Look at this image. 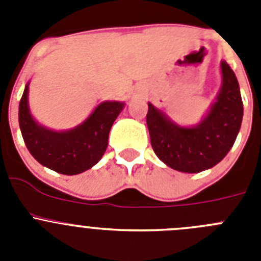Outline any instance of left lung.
Returning a JSON list of instances; mask_svg holds the SVG:
<instances>
[{"label":"left lung","mask_w":261,"mask_h":261,"mask_svg":"<svg viewBox=\"0 0 261 261\" xmlns=\"http://www.w3.org/2000/svg\"><path fill=\"white\" fill-rule=\"evenodd\" d=\"M223 84L208 116L195 128H181L149 103L146 124L154 153L168 167L200 172L221 162L234 145L243 119L238 80L229 64H221Z\"/></svg>","instance_id":"obj_1"}]
</instances>
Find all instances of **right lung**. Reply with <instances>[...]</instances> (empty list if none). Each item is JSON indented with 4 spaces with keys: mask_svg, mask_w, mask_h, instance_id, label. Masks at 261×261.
Returning <instances> with one entry per match:
<instances>
[{
    "mask_svg": "<svg viewBox=\"0 0 261 261\" xmlns=\"http://www.w3.org/2000/svg\"><path fill=\"white\" fill-rule=\"evenodd\" d=\"M27 94L29 85L19 102V126L27 149L39 163L60 174L77 175L100 161L107 149L110 129L123 110V103H102L82 125L66 132H53L34 121Z\"/></svg>",
    "mask_w": 261,
    "mask_h": 261,
    "instance_id": "right-lung-1",
    "label": "right lung"
}]
</instances>
